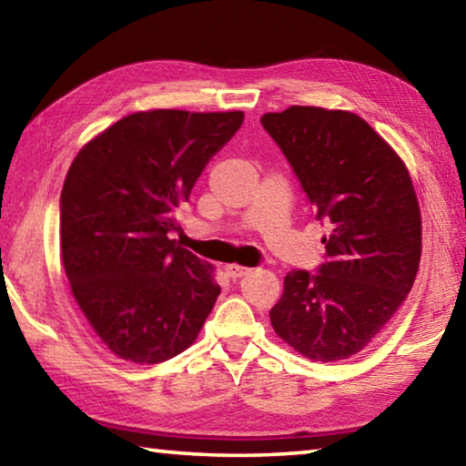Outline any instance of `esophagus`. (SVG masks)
Here are the masks:
<instances>
[{"label":"esophagus","instance_id":"34e87169","mask_svg":"<svg viewBox=\"0 0 466 466\" xmlns=\"http://www.w3.org/2000/svg\"><path fill=\"white\" fill-rule=\"evenodd\" d=\"M226 273H228V278L238 279V278H244V275H248L250 269H248V267H242V265H226Z\"/></svg>","mask_w":466,"mask_h":466}]
</instances>
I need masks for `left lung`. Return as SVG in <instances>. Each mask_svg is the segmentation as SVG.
Instances as JSON below:
<instances>
[{
    "label": "left lung",
    "instance_id": "left-lung-1",
    "mask_svg": "<svg viewBox=\"0 0 466 466\" xmlns=\"http://www.w3.org/2000/svg\"><path fill=\"white\" fill-rule=\"evenodd\" d=\"M327 226L319 273L283 279L271 325L314 361L364 350L413 288L421 257V214L411 177L394 149L347 110L289 106L261 116Z\"/></svg>",
    "mask_w": 466,
    "mask_h": 466
}]
</instances>
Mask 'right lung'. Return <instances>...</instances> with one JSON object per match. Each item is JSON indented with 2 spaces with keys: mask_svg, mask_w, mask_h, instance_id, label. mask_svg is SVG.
I'll return each instance as SVG.
<instances>
[{
  "mask_svg": "<svg viewBox=\"0 0 466 466\" xmlns=\"http://www.w3.org/2000/svg\"><path fill=\"white\" fill-rule=\"evenodd\" d=\"M242 121L240 110L133 113L69 167L59 199L63 267L94 333L121 360L178 356L214 309V269L170 234L177 209Z\"/></svg>",
  "mask_w": 466,
  "mask_h": 466,
  "instance_id": "right-lung-1",
  "label": "right lung"
}]
</instances>
